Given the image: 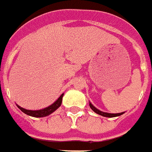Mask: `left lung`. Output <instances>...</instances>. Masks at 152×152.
<instances>
[{
  "label": "left lung",
  "mask_w": 152,
  "mask_h": 152,
  "mask_svg": "<svg viewBox=\"0 0 152 152\" xmlns=\"http://www.w3.org/2000/svg\"><path fill=\"white\" fill-rule=\"evenodd\" d=\"M89 106H90L91 109H92L95 113H96L97 114H99V115H102V116L103 117H106V118H113V117L120 116V115H122V114H123V113H125V112H122V113H105V112H102V111L97 110V109H96L94 105H93L92 103H90V102H89Z\"/></svg>",
  "instance_id": "left-lung-1"
}]
</instances>
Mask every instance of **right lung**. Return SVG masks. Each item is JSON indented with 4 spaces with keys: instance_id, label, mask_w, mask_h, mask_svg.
I'll return each instance as SVG.
<instances>
[{
    "instance_id": "obj_1",
    "label": "right lung",
    "mask_w": 152,
    "mask_h": 152,
    "mask_svg": "<svg viewBox=\"0 0 152 152\" xmlns=\"http://www.w3.org/2000/svg\"><path fill=\"white\" fill-rule=\"evenodd\" d=\"M64 96V93L61 94V96H59V98L56 100V102H54L53 104L49 105L48 107L44 108L42 110H26L24 108L21 107L17 104V106L21 110L26 114H27L29 116L34 117V118H42V117H46L50 115V113H52L54 111H56L58 108L62 104V99Z\"/></svg>"
}]
</instances>
